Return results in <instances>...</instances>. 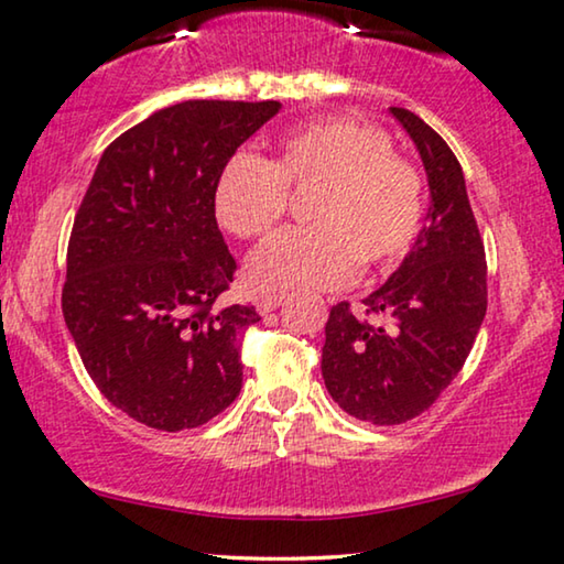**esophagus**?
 I'll list each match as a JSON object with an SVG mask.
<instances>
[{
	"label": "esophagus",
	"mask_w": 564,
	"mask_h": 564,
	"mask_svg": "<svg viewBox=\"0 0 564 564\" xmlns=\"http://www.w3.org/2000/svg\"><path fill=\"white\" fill-rule=\"evenodd\" d=\"M283 299H285V296H279V293H275V296H260V299H258V312H260V314H271V312H275V308H279V306L283 304Z\"/></svg>",
	"instance_id": "esophagus-1"
}]
</instances>
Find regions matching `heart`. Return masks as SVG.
<instances>
[{"label": "heart", "instance_id": "heart-1", "mask_svg": "<svg viewBox=\"0 0 564 564\" xmlns=\"http://www.w3.org/2000/svg\"><path fill=\"white\" fill-rule=\"evenodd\" d=\"M316 186L312 227L279 232L248 260L258 291L339 289L360 271L406 256L424 214L422 181L393 155L388 134L347 117L308 122L285 134L273 163L237 153L214 184V214L237 237H263L283 217L285 188Z\"/></svg>", "mask_w": 564, "mask_h": 564}]
</instances>
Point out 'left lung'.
Listing matches in <instances>:
<instances>
[{
  "instance_id": "left-lung-1",
  "label": "left lung",
  "mask_w": 564,
  "mask_h": 564,
  "mask_svg": "<svg viewBox=\"0 0 564 564\" xmlns=\"http://www.w3.org/2000/svg\"><path fill=\"white\" fill-rule=\"evenodd\" d=\"M388 112L414 140L432 204L403 263L362 299L365 314L388 324L355 316L343 301L329 312L322 347L332 399L378 426L409 422L437 401L470 355L488 306L486 250L455 153L422 117Z\"/></svg>"
}]
</instances>
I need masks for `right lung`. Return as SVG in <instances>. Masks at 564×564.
I'll return each instance as SVG.
<instances>
[{"instance_id": "add662e5", "label": "right lung", "mask_w": 564, "mask_h": 564, "mask_svg": "<svg viewBox=\"0 0 564 564\" xmlns=\"http://www.w3.org/2000/svg\"><path fill=\"white\" fill-rule=\"evenodd\" d=\"M279 112L281 101H181L99 158L70 229L63 319L86 372L134 422L194 430L240 393V337L260 316L214 306L237 268L214 184Z\"/></svg>"}]
</instances>
